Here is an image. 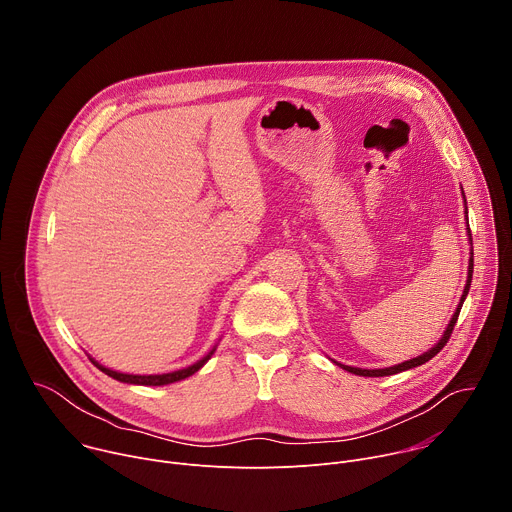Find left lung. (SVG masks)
I'll return each mask as SVG.
<instances>
[{
    "mask_svg": "<svg viewBox=\"0 0 512 512\" xmlns=\"http://www.w3.org/2000/svg\"><path fill=\"white\" fill-rule=\"evenodd\" d=\"M464 202H466V200H464ZM466 218H468V208H466ZM468 235H470V227H468ZM470 241H472V237H470ZM472 271H474V253H470L468 279H466V285H464V294H462V298H460V304H458V308H456V312H454V316H452V320H450V324H448L444 336L440 338V342H437L431 350L423 352V354L417 356V358H411V360H405V362H401V364H395V367H389V369H358V367H346V364H340V362H336V364H340V367H342L344 371H348V373H352V375H360V377H389V375H397V373H401V371H409V369H413V367H419V364L431 360L437 352H440V350L446 346V342H448L450 336H452V330H454V326H456V322H458L462 304H464V300H466V296H468V289H470V283H472Z\"/></svg>",
    "mask_w": 512,
    "mask_h": 512,
    "instance_id": "8db88e82",
    "label": "left lung"
}]
</instances>
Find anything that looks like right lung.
<instances>
[{"instance_id":"add662e5","label":"right lung","mask_w":512,"mask_h":512,"mask_svg":"<svg viewBox=\"0 0 512 512\" xmlns=\"http://www.w3.org/2000/svg\"><path fill=\"white\" fill-rule=\"evenodd\" d=\"M216 348H212L204 358H200L198 362L190 364V367L186 369H180V371H174V373H164V375H125V373H117V371H111L107 367H103V364H99L95 358H91V362L95 364V367L99 371H103L105 375H109L111 379L115 381H121V383H129V385H145V387H162V385H170V383H176V381H182L190 375H194L196 371H200L204 364L208 362V358L214 354Z\"/></svg>"}]
</instances>
